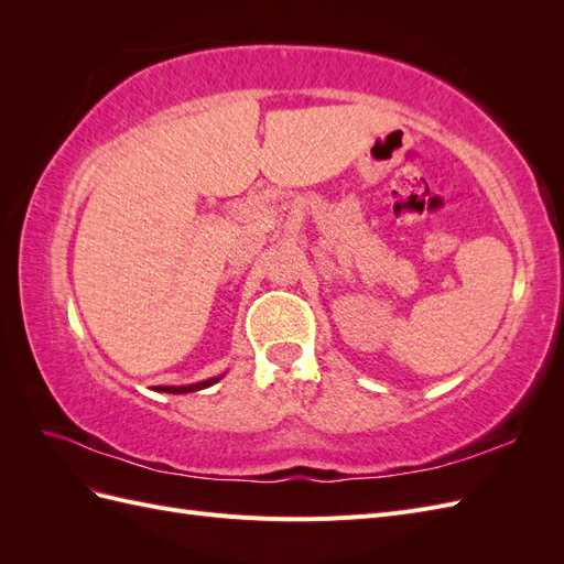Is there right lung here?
<instances>
[{
  "mask_svg": "<svg viewBox=\"0 0 564 564\" xmlns=\"http://www.w3.org/2000/svg\"><path fill=\"white\" fill-rule=\"evenodd\" d=\"M220 377H214V379H207V381H199V383H191V386H158L155 390H162V392H174V395H183V392H195V390H202V388H209L218 381Z\"/></svg>",
  "mask_w": 564,
  "mask_h": 564,
  "instance_id": "add662e5",
  "label": "right lung"
}]
</instances>
